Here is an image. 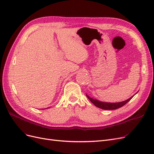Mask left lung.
<instances>
[{"label":"left lung","mask_w":154,"mask_h":154,"mask_svg":"<svg viewBox=\"0 0 154 154\" xmlns=\"http://www.w3.org/2000/svg\"><path fill=\"white\" fill-rule=\"evenodd\" d=\"M87 97L96 106L104 110H115V109H119L120 107L124 106L125 104H127L128 102L133 97L132 96L130 97V98L128 99L127 100L122 101V102H119V103H104V102H101L97 100L92 99L87 95Z\"/></svg>","instance_id":"obj_1"}]
</instances>
